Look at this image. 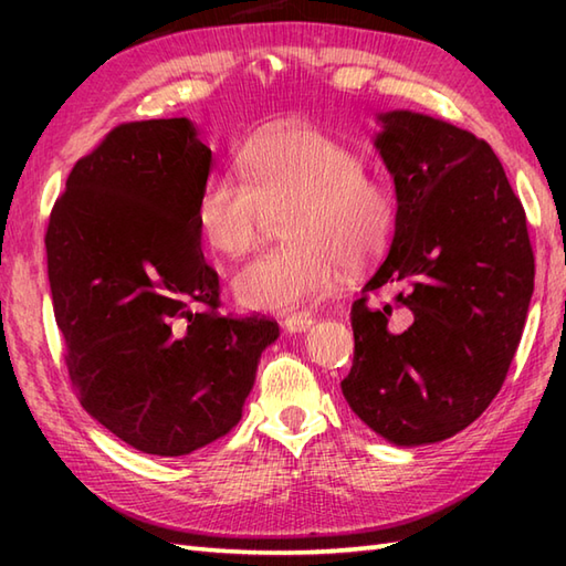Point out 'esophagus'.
I'll list each match as a JSON object with an SVG mask.
<instances>
[{
    "label": "esophagus",
    "instance_id": "34e87169",
    "mask_svg": "<svg viewBox=\"0 0 566 566\" xmlns=\"http://www.w3.org/2000/svg\"><path fill=\"white\" fill-rule=\"evenodd\" d=\"M311 323H314V318H311L308 314H292L282 321V326L290 333H302V331L311 328Z\"/></svg>",
    "mask_w": 566,
    "mask_h": 566
}]
</instances>
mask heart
<instances>
[{
    "label": "heart",
    "mask_w": 566,
    "mask_h": 566,
    "mask_svg": "<svg viewBox=\"0 0 566 566\" xmlns=\"http://www.w3.org/2000/svg\"><path fill=\"white\" fill-rule=\"evenodd\" d=\"M245 177L216 172L197 197L203 243L228 258L248 252L272 213L286 209V243L260 252L233 276L250 311L302 308L335 292L343 264L371 268L396 226V191L347 143L314 126L270 128L240 155Z\"/></svg>",
    "instance_id": "1"
}]
</instances>
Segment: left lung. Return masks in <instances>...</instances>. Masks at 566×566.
Returning a JSON list of instances; mask_svg holds the SVG:
<instances>
[{
  "mask_svg": "<svg viewBox=\"0 0 566 566\" xmlns=\"http://www.w3.org/2000/svg\"><path fill=\"white\" fill-rule=\"evenodd\" d=\"M375 146L396 187L391 250L350 311L355 357L340 387L357 418L394 444L452 438L509 375L533 296L521 199L496 153L416 112L379 114ZM400 286L406 329L366 294Z\"/></svg>",
  "mask_w": 566,
  "mask_h": 566,
  "instance_id": "obj_1",
  "label": "left lung"
}]
</instances>
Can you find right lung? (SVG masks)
I'll list each match as a JSON object with an SVG mask.
<instances>
[{
  "instance_id": "1",
  "label": "right lung",
  "mask_w": 566,
  "mask_h": 566,
  "mask_svg": "<svg viewBox=\"0 0 566 566\" xmlns=\"http://www.w3.org/2000/svg\"><path fill=\"white\" fill-rule=\"evenodd\" d=\"M211 150L189 118L116 126L72 167L45 231L65 365L94 420L146 454L179 457L238 426L268 316H221L199 248ZM205 308L201 310L200 306Z\"/></svg>"
}]
</instances>
